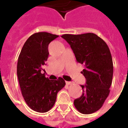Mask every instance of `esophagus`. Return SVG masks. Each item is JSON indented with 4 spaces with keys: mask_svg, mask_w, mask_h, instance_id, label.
<instances>
[{
    "mask_svg": "<svg viewBox=\"0 0 128 128\" xmlns=\"http://www.w3.org/2000/svg\"><path fill=\"white\" fill-rule=\"evenodd\" d=\"M66 84L67 85H70V84H72V82H66Z\"/></svg>",
    "mask_w": 128,
    "mask_h": 128,
    "instance_id": "obj_1",
    "label": "esophagus"
}]
</instances>
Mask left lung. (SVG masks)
Listing matches in <instances>:
<instances>
[{"label":"left lung","instance_id":"1","mask_svg":"<svg viewBox=\"0 0 128 128\" xmlns=\"http://www.w3.org/2000/svg\"><path fill=\"white\" fill-rule=\"evenodd\" d=\"M70 46L77 62L84 64L86 84L82 94L74 100L76 109L88 114L99 110L110 93L113 76L112 56L107 44L92 33L62 36Z\"/></svg>","mask_w":128,"mask_h":128}]
</instances>
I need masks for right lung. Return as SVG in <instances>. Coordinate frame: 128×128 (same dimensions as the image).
Returning a JSON list of instances; mask_svg holds the SVG:
<instances>
[{
  "label": "right lung",
  "instance_id": "1",
  "mask_svg": "<svg viewBox=\"0 0 128 128\" xmlns=\"http://www.w3.org/2000/svg\"><path fill=\"white\" fill-rule=\"evenodd\" d=\"M58 37L47 32L33 34L18 57L17 75L21 92L29 107L38 112H46L53 108L58 92L66 84L62 78L49 80L41 72L49 54L48 44Z\"/></svg>",
  "mask_w": 128,
  "mask_h": 128
}]
</instances>
